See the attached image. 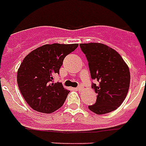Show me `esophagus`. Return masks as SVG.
I'll list each match as a JSON object with an SVG mask.
<instances>
[{
	"label": "esophagus",
	"mask_w": 146,
	"mask_h": 146,
	"mask_svg": "<svg viewBox=\"0 0 146 146\" xmlns=\"http://www.w3.org/2000/svg\"><path fill=\"white\" fill-rule=\"evenodd\" d=\"M82 89V87L81 86H78V87H77V90H81Z\"/></svg>",
	"instance_id": "esophagus-1"
}]
</instances>
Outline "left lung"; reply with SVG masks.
<instances>
[{"label":"left lung","mask_w":146,"mask_h":146,"mask_svg":"<svg viewBox=\"0 0 146 146\" xmlns=\"http://www.w3.org/2000/svg\"><path fill=\"white\" fill-rule=\"evenodd\" d=\"M81 50L88 61L91 87L97 99L89 109L98 115L109 113L119 108L125 99L130 84L127 64L116 51L103 43H81Z\"/></svg>","instance_id":"8db88e82"}]
</instances>
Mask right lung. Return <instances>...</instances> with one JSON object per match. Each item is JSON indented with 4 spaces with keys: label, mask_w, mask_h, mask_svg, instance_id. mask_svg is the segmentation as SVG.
Listing matches in <instances>:
<instances>
[{
    "label": "right lung",
    "mask_w": 146,
    "mask_h": 146,
    "mask_svg": "<svg viewBox=\"0 0 146 146\" xmlns=\"http://www.w3.org/2000/svg\"><path fill=\"white\" fill-rule=\"evenodd\" d=\"M78 44H46L29 53L18 71V88L31 108L42 113H52L63 106L69 91L60 82L53 83L60 73L64 57Z\"/></svg>",
    "instance_id": "add662e5"
}]
</instances>
